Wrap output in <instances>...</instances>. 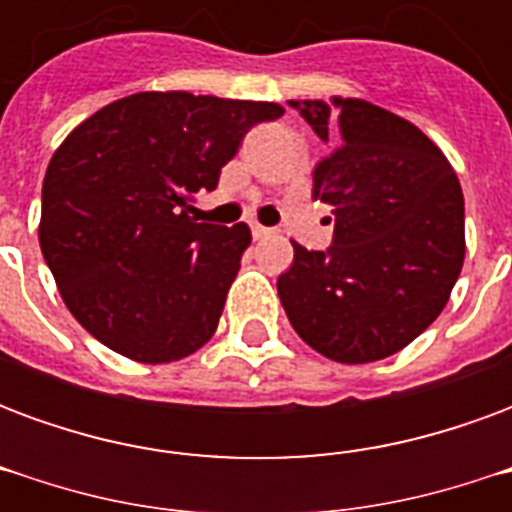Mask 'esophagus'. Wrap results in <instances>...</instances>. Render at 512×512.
Returning a JSON list of instances; mask_svg holds the SVG:
<instances>
[{
  "mask_svg": "<svg viewBox=\"0 0 512 512\" xmlns=\"http://www.w3.org/2000/svg\"><path fill=\"white\" fill-rule=\"evenodd\" d=\"M268 235H271L268 227H263V224H252V238H255V241H263V238H268Z\"/></svg>",
  "mask_w": 512,
  "mask_h": 512,
  "instance_id": "obj_1",
  "label": "esophagus"
}]
</instances>
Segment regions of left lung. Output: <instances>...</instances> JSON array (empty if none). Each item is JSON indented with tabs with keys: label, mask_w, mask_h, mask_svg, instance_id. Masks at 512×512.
<instances>
[{
	"label": "left lung",
	"mask_w": 512,
	"mask_h": 512,
	"mask_svg": "<svg viewBox=\"0 0 512 512\" xmlns=\"http://www.w3.org/2000/svg\"><path fill=\"white\" fill-rule=\"evenodd\" d=\"M332 153L312 197L332 205L326 252L293 244L277 279L290 326L318 354L365 365L406 348L439 318L461 274L463 191L414 123L362 98L290 101Z\"/></svg>",
	"instance_id": "8db88e82"
}]
</instances>
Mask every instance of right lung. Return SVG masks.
<instances>
[{
    "label": "right lung",
    "mask_w": 512,
    "mask_h": 512,
    "mask_svg": "<svg viewBox=\"0 0 512 512\" xmlns=\"http://www.w3.org/2000/svg\"><path fill=\"white\" fill-rule=\"evenodd\" d=\"M268 101L136 93L98 109L51 156L40 249L65 307L134 362H178L208 343L252 244L244 222H197L246 131L277 120Z\"/></svg>",
    "instance_id": "add662e5"
}]
</instances>
